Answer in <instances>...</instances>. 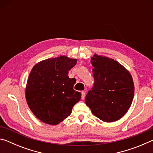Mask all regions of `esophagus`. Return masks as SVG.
<instances>
[{"instance_id":"obj_1","label":"esophagus","mask_w":153,"mask_h":153,"mask_svg":"<svg viewBox=\"0 0 153 153\" xmlns=\"http://www.w3.org/2000/svg\"><path fill=\"white\" fill-rule=\"evenodd\" d=\"M81 94H82V99H84V98H85V92L82 91Z\"/></svg>"}]
</instances>
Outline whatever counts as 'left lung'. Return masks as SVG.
I'll return each mask as SVG.
<instances>
[{
    "label": "left lung",
    "mask_w": 153,
    "mask_h": 153,
    "mask_svg": "<svg viewBox=\"0 0 153 153\" xmlns=\"http://www.w3.org/2000/svg\"><path fill=\"white\" fill-rule=\"evenodd\" d=\"M94 84L86 96V105L105 122L119 120L132 102L134 85L129 72L115 60L97 54L91 59Z\"/></svg>",
    "instance_id": "obj_1"
}]
</instances>
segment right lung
Instances as JSON below:
<instances>
[{
    "label": "right lung",
    "instance_id": "add662e5",
    "mask_svg": "<svg viewBox=\"0 0 153 153\" xmlns=\"http://www.w3.org/2000/svg\"><path fill=\"white\" fill-rule=\"evenodd\" d=\"M76 63V59L60 56L44 60L32 68L25 98L30 110L42 122L57 125L71 115L81 98V93L74 90L76 79L68 76Z\"/></svg>",
    "mask_w": 153,
    "mask_h": 153
}]
</instances>
